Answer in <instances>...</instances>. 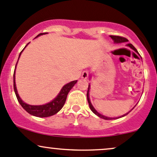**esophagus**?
I'll list each match as a JSON object with an SVG mask.
<instances>
[{
    "label": "esophagus",
    "instance_id": "1",
    "mask_svg": "<svg viewBox=\"0 0 157 157\" xmlns=\"http://www.w3.org/2000/svg\"><path fill=\"white\" fill-rule=\"evenodd\" d=\"M88 76H89V72L86 71H84L82 73L81 77L82 79H87Z\"/></svg>",
    "mask_w": 157,
    "mask_h": 157
}]
</instances>
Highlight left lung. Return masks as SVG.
Returning <instances> with one entry per match:
<instances>
[{
    "mask_svg": "<svg viewBox=\"0 0 157 157\" xmlns=\"http://www.w3.org/2000/svg\"><path fill=\"white\" fill-rule=\"evenodd\" d=\"M109 36L111 37V39H113V41H114V42H115V43H117V44H118V43H122V42H128V40H127L126 38H124V37H121V36ZM127 45L128 46V47H130V48H131V49L133 50V51H135L136 52L138 53L137 50L136 49L135 47H134V46L132 45V44H127ZM89 90H90V84H89V88H88V92H87V101H88V103H89V108H90V109L92 110V111L93 112V113H94V114H95L96 115H98V116L100 117V118H103V119H105V120H112V119H116V118H121V117H124V116H125V115H127V114H128L129 113H130V112H131L132 110L133 109V108L135 107L136 106H136H134V107L132 108V109L131 110H130V112H128V113H126V114L121 115V116H120V117H117V118H110V117L105 116V115H101V113H98L97 110L94 109V106H92V103H91V101H90V98H89Z\"/></svg>",
    "mask_w": 157,
    "mask_h": 157,
    "instance_id": "obj_1",
    "label": "left lung"
}]
</instances>
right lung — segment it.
<instances>
[{
	"label": "right lung",
	"instance_id": "obj_1",
	"mask_svg": "<svg viewBox=\"0 0 157 157\" xmlns=\"http://www.w3.org/2000/svg\"><path fill=\"white\" fill-rule=\"evenodd\" d=\"M48 33H40L36 37L39 36H42L43 34H46ZM29 44V43H28ZM27 45L25 46V48L27 47ZM24 48V49H25ZM24 49L22 50L21 52L20 53L19 56H18V59H19V57L21 54L22 51H24ZM18 63V62H17ZM16 63V65H17ZM16 65H15V68H16ZM15 68L14 71V75H13V86H14V91L15 93V95H16L17 99H18V101L19 102L21 106L25 109L29 114L33 115V116L39 117V118H45V117H49L51 116V115H53L58 113L62 108L64 106L65 101H66L67 95H68V92H70L71 89L74 87V86L77 83V80H74V81H71L68 83L65 84V85L62 88V89L60 90L59 94H57L56 98L53 100V101H50L49 103L43 105H30L26 104L25 102H24L21 100V98H20L19 94H18V91H17L16 85H15Z\"/></svg>",
	"mask_w": 157,
	"mask_h": 157
}]
</instances>
